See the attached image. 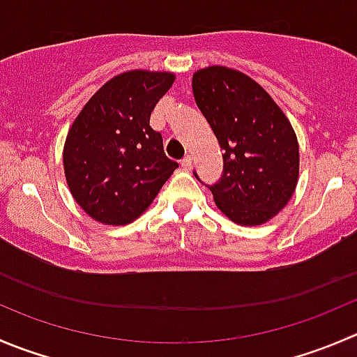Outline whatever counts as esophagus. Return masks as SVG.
I'll return each instance as SVG.
<instances>
[{"label":"esophagus","instance_id":"obj_1","mask_svg":"<svg viewBox=\"0 0 357 357\" xmlns=\"http://www.w3.org/2000/svg\"><path fill=\"white\" fill-rule=\"evenodd\" d=\"M192 165H193V157L192 155H186V157L181 160V167L185 169V171H190V169H192Z\"/></svg>","mask_w":357,"mask_h":357}]
</instances>
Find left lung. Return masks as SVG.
<instances>
[{
	"instance_id": "8db88e82",
	"label": "left lung",
	"mask_w": 357,
	"mask_h": 357,
	"mask_svg": "<svg viewBox=\"0 0 357 357\" xmlns=\"http://www.w3.org/2000/svg\"><path fill=\"white\" fill-rule=\"evenodd\" d=\"M192 89L223 150V176L209 186L214 202L234 223H266L289 202L298 183L291 123L259 83L235 69H199Z\"/></svg>"
}]
</instances>
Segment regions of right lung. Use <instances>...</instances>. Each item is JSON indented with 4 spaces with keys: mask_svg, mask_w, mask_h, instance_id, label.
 Masks as SVG:
<instances>
[{
    "mask_svg": "<svg viewBox=\"0 0 357 357\" xmlns=\"http://www.w3.org/2000/svg\"><path fill=\"white\" fill-rule=\"evenodd\" d=\"M172 83L167 71L122 73L73 122L62 155L66 181L76 204L99 223H132L178 167L150 127L155 105Z\"/></svg>",
    "mask_w": 357,
    "mask_h": 357,
    "instance_id": "1",
    "label": "right lung"
}]
</instances>
